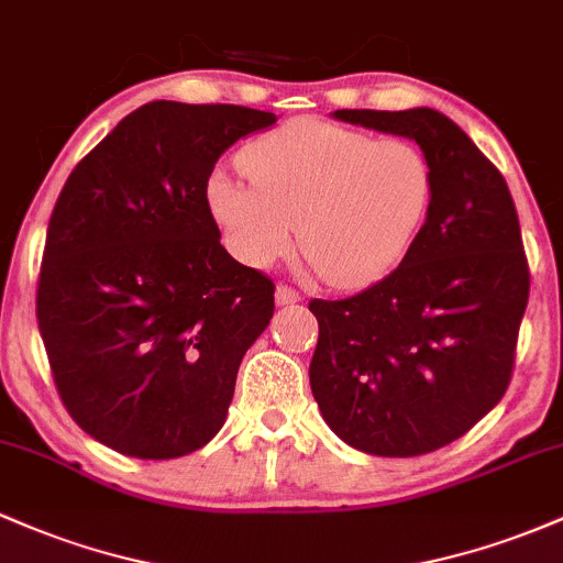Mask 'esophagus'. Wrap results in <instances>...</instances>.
I'll list each match as a JSON object with an SVG mask.
<instances>
[{"label":"esophagus","instance_id":"34e87169","mask_svg":"<svg viewBox=\"0 0 563 563\" xmlns=\"http://www.w3.org/2000/svg\"><path fill=\"white\" fill-rule=\"evenodd\" d=\"M301 299V294L296 291V288H291V286H277L275 288V301L277 305H296V301Z\"/></svg>","mask_w":563,"mask_h":563}]
</instances>
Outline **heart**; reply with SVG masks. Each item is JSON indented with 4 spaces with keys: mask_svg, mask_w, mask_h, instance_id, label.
<instances>
[{
    "mask_svg": "<svg viewBox=\"0 0 563 563\" xmlns=\"http://www.w3.org/2000/svg\"><path fill=\"white\" fill-rule=\"evenodd\" d=\"M249 184L216 173L208 206L224 243L264 269L299 251L325 283L361 288L411 249L432 200V170L409 139H372L325 120H291L240 157Z\"/></svg>",
    "mask_w": 563,
    "mask_h": 563,
    "instance_id": "obj_1",
    "label": "heart"
}]
</instances>
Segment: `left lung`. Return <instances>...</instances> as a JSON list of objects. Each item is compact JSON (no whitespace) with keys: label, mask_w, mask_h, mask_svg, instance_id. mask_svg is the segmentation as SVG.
I'll use <instances>...</instances> for the list:
<instances>
[{"label":"left lung","mask_w":563,"mask_h":563,"mask_svg":"<svg viewBox=\"0 0 563 563\" xmlns=\"http://www.w3.org/2000/svg\"><path fill=\"white\" fill-rule=\"evenodd\" d=\"M350 125L417 141L432 200L404 262L366 291L312 299L310 385L329 428L376 456H419L503 400L529 301V264L503 173L441 111L339 109Z\"/></svg>","instance_id":"obj_1"}]
</instances>
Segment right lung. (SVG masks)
<instances>
[{"label":"right lung","instance_id":"obj_1","mask_svg":"<svg viewBox=\"0 0 563 563\" xmlns=\"http://www.w3.org/2000/svg\"><path fill=\"white\" fill-rule=\"evenodd\" d=\"M272 111L152 101L66 178L47 224L36 320L66 411L139 460L206 446L230 411L275 286L221 245L216 159Z\"/></svg>","mask_w":563,"mask_h":563}]
</instances>
